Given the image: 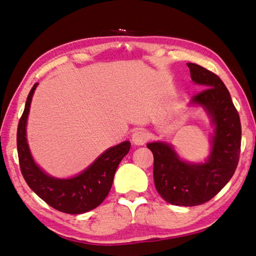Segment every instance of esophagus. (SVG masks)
Instances as JSON below:
<instances>
[{
  "label": "esophagus",
  "instance_id": "1",
  "mask_svg": "<svg viewBox=\"0 0 256 256\" xmlns=\"http://www.w3.org/2000/svg\"><path fill=\"white\" fill-rule=\"evenodd\" d=\"M150 135L146 131L143 130H138L132 134V143L135 145H143L148 141Z\"/></svg>",
  "mask_w": 256,
  "mask_h": 256
}]
</instances>
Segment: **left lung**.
Masks as SVG:
<instances>
[{"mask_svg": "<svg viewBox=\"0 0 256 256\" xmlns=\"http://www.w3.org/2000/svg\"><path fill=\"white\" fill-rule=\"evenodd\" d=\"M191 78L204 88L190 105L201 106L214 126L211 152L204 163L186 162L173 145L148 143L154 156L155 188L165 201L181 206H195L210 201L231 180L241 151V121L222 80L216 74L188 63Z\"/></svg>", "mask_w": 256, "mask_h": 256, "instance_id": "obj_1", "label": "left lung"}]
</instances>
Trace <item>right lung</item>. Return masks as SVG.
Instances as JSON below:
<instances>
[{"instance_id":"obj_1","label":"right lung","mask_w":256,"mask_h":256,"mask_svg":"<svg viewBox=\"0 0 256 256\" xmlns=\"http://www.w3.org/2000/svg\"><path fill=\"white\" fill-rule=\"evenodd\" d=\"M38 83L33 85L18 126V154L25 182L50 206L68 214H82L98 208L112 188L114 174L126 155L131 143L125 141L108 148L78 175L58 178L45 173L34 162L26 140V122L32 98Z\"/></svg>"}]
</instances>
